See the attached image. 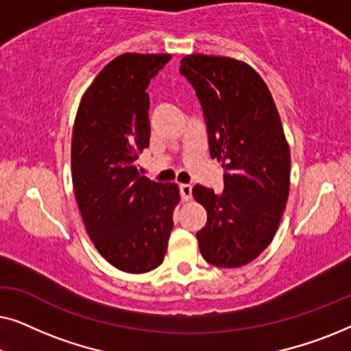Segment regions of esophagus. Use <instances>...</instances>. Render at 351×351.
Segmentation results:
<instances>
[{"label":"esophagus","mask_w":351,"mask_h":351,"mask_svg":"<svg viewBox=\"0 0 351 351\" xmlns=\"http://www.w3.org/2000/svg\"><path fill=\"white\" fill-rule=\"evenodd\" d=\"M180 195L184 201H190L191 199V185L180 184Z\"/></svg>","instance_id":"obj_1"}]
</instances>
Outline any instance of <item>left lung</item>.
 <instances>
[{
  "label": "left lung",
  "mask_w": 351,
  "mask_h": 351,
  "mask_svg": "<svg viewBox=\"0 0 351 351\" xmlns=\"http://www.w3.org/2000/svg\"><path fill=\"white\" fill-rule=\"evenodd\" d=\"M180 73L193 84L208 124L210 156L222 161L220 193L193 186L208 213L196 233L201 256L237 268L268 247L280 227L291 185V152L280 113L262 76L246 62L190 54Z\"/></svg>",
  "instance_id": "left-lung-1"
}]
</instances>
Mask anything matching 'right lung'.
Returning a JSON list of instances; mask_svg holds the SVG:
<instances>
[{
    "label": "right lung",
    "mask_w": 351,
    "mask_h": 351,
    "mask_svg": "<svg viewBox=\"0 0 351 351\" xmlns=\"http://www.w3.org/2000/svg\"><path fill=\"white\" fill-rule=\"evenodd\" d=\"M171 54L126 52L100 70L81 97L71 136V180L81 219L105 261L148 273L165 261L177 184L141 176L137 155L150 142V80Z\"/></svg>",
    "instance_id": "obj_1"
}]
</instances>
